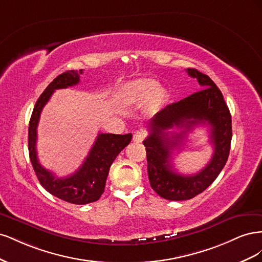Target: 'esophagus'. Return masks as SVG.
Masks as SVG:
<instances>
[{
  "instance_id": "1",
  "label": "esophagus",
  "mask_w": 262,
  "mask_h": 262,
  "mask_svg": "<svg viewBox=\"0 0 262 262\" xmlns=\"http://www.w3.org/2000/svg\"><path fill=\"white\" fill-rule=\"evenodd\" d=\"M145 138V133L143 131H138L136 132V134L133 136V141L134 142H138V143H140V142H142L144 140Z\"/></svg>"
}]
</instances>
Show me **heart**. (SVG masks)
<instances>
[{
  "mask_svg": "<svg viewBox=\"0 0 262 262\" xmlns=\"http://www.w3.org/2000/svg\"><path fill=\"white\" fill-rule=\"evenodd\" d=\"M122 97L130 105H141L149 100V106L157 108L165 102L166 93L160 89L158 82L149 78H139L124 85Z\"/></svg>",
  "mask_w": 262,
  "mask_h": 262,
  "instance_id": "1",
  "label": "heart"
}]
</instances>
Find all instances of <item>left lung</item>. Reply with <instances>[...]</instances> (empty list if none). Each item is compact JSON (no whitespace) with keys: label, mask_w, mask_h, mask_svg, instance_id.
Masks as SVG:
<instances>
[{"label":"left lung","mask_w":262,"mask_h":262,"mask_svg":"<svg viewBox=\"0 0 262 262\" xmlns=\"http://www.w3.org/2000/svg\"><path fill=\"white\" fill-rule=\"evenodd\" d=\"M187 73L196 78L203 89L158 112L150 119L149 136L143 141L150 187L158 195L171 201L192 199L204 191L224 168L231 149L232 117L223 95L208 75L195 69H187ZM199 124L210 125L213 156L199 173L191 177L180 176L172 169L171 149ZM173 126L183 131L169 137L167 130Z\"/></svg>","instance_id":"obj_1"}]
</instances>
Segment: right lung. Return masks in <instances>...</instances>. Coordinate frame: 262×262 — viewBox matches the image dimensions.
Instances as JSON below:
<instances>
[{"label":"right lung","instance_id":"obj_1","mask_svg":"<svg viewBox=\"0 0 262 262\" xmlns=\"http://www.w3.org/2000/svg\"><path fill=\"white\" fill-rule=\"evenodd\" d=\"M83 70L67 71L60 74L48 85L38 98L28 128L29 158L37 178L41 186L52 195L73 204H87L97 201L102 194L110 166L118 154L128 145L132 134L99 133L91 148L89 156L74 173L64 178L55 177L54 173L43 168L37 157V126L40 114L55 90L67 89L80 82V74Z\"/></svg>","mask_w":262,"mask_h":262}]
</instances>
